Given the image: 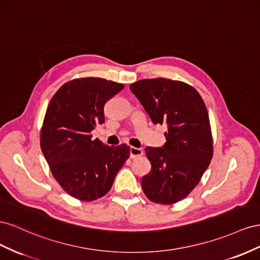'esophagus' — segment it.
I'll use <instances>...</instances> for the list:
<instances>
[{
	"label": "esophagus",
	"mask_w": 260,
	"mask_h": 260,
	"mask_svg": "<svg viewBox=\"0 0 260 260\" xmlns=\"http://www.w3.org/2000/svg\"><path fill=\"white\" fill-rule=\"evenodd\" d=\"M129 155L132 159L134 158H138L140 155H143V150L140 148H136V147H131L129 148Z\"/></svg>",
	"instance_id": "34e87169"
}]
</instances>
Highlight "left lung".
<instances>
[{"mask_svg":"<svg viewBox=\"0 0 260 260\" xmlns=\"http://www.w3.org/2000/svg\"><path fill=\"white\" fill-rule=\"evenodd\" d=\"M153 124H165L167 142L146 147L151 170L142 187L151 202L171 205L194 189L209 167L213 146L208 111L195 88L167 78L142 79L129 86Z\"/></svg>","mask_w":260,"mask_h":260,"instance_id":"8db88e82","label":"left lung"}]
</instances>
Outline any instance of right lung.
I'll list each match as a JSON object with an SVG mask.
<instances>
[{
  "label": "right lung",
  "instance_id": "1",
  "mask_svg": "<svg viewBox=\"0 0 260 260\" xmlns=\"http://www.w3.org/2000/svg\"><path fill=\"white\" fill-rule=\"evenodd\" d=\"M123 84L103 78H78L52 97L44 116L40 146L53 177L74 198L91 202L111 189L129 157V147L92 139L95 125L105 123L106 102Z\"/></svg>",
  "mask_w": 260,
  "mask_h": 260
}]
</instances>
